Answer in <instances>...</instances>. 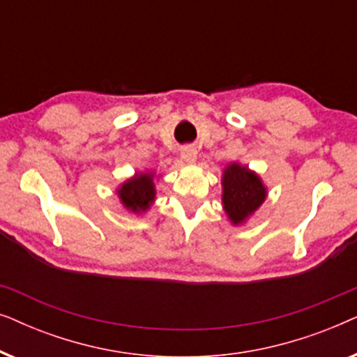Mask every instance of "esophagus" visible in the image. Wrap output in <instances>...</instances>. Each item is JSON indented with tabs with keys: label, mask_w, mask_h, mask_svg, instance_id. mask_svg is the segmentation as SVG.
I'll use <instances>...</instances> for the list:
<instances>
[{
	"label": "esophagus",
	"mask_w": 357,
	"mask_h": 357,
	"mask_svg": "<svg viewBox=\"0 0 357 357\" xmlns=\"http://www.w3.org/2000/svg\"><path fill=\"white\" fill-rule=\"evenodd\" d=\"M182 159L185 160V162H195V160H197V148H195V146H192V144H188V146H183L182 148Z\"/></svg>",
	"instance_id": "esophagus-1"
}]
</instances>
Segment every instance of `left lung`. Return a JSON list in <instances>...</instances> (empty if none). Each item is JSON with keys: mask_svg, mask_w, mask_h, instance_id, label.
<instances>
[{"mask_svg": "<svg viewBox=\"0 0 357 357\" xmlns=\"http://www.w3.org/2000/svg\"><path fill=\"white\" fill-rule=\"evenodd\" d=\"M222 187L224 209L234 224L245 221L266 197L260 178L238 164H231L224 170Z\"/></svg>", "mask_w": 357, "mask_h": 357, "instance_id": "1", "label": "left lung"}]
</instances>
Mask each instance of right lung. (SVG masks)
<instances>
[{"label":"right lung","instance_id":"1","mask_svg":"<svg viewBox=\"0 0 357 357\" xmlns=\"http://www.w3.org/2000/svg\"><path fill=\"white\" fill-rule=\"evenodd\" d=\"M119 195L125 206L130 208L131 211H144L149 208L155 195L153 175H136L135 178L123 183V187L119 190Z\"/></svg>","mask_w":357,"mask_h":357}]
</instances>
